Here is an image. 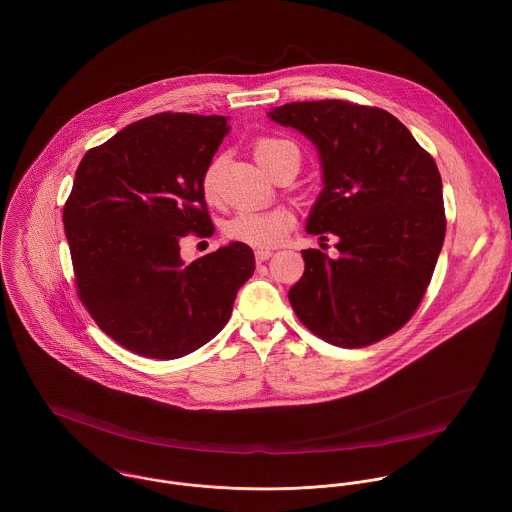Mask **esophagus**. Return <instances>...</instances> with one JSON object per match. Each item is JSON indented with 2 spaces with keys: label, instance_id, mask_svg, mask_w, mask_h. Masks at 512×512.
Instances as JSON below:
<instances>
[{
  "label": "esophagus",
  "instance_id": "obj_1",
  "mask_svg": "<svg viewBox=\"0 0 512 512\" xmlns=\"http://www.w3.org/2000/svg\"><path fill=\"white\" fill-rule=\"evenodd\" d=\"M254 254H256V262L260 264V262H266L274 252L270 248H258Z\"/></svg>",
  "mask_w": 512,
  "mask_h": 512
}]
</instances>
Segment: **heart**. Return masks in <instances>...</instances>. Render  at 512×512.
Instances as JSON below:
<instances>
[{
  "instance_id": "b5f03b06",
  "label": "heart",
  "mask_w": 512,
  "mask_h": 512,
  "mask_svg": "<svg viewBox=\"0 0 512 512\" xmlns=\"http://www.w3.org/2000/svg\"><path fill=\"white\" fill-rule=\"evenodd\" d=\"M254 157L256 161L272 173L280 163L295 159L299 165V151L295 144L286 138H274L266 136L260 138L254 144ZM224 167V159L217 155L213 157L201 175V191L209 203L219 201L220 197V173ZM290 228V217L282 211H254L244 209L232 215L224 222V236L236 242H244L248 246H274L278 244Z\"/></svg>"
}]
</instances>
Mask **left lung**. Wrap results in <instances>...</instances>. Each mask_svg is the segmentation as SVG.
<instances>
[{"label":"left lung","mask_w":512,"mask_h":512,"mask_svg":"<svg viewBox=\"0 0 512 512\" xmlns=\"http://www.w3.org/2000/svg\"><path fill=\"white\" fill-rule=\"evenodd\" d=\"M268 116L301 132L323 167L305 230L337 236L339 256L301 250L288 297L323 341L361 349L404 327L430 286L445 238L434 157L390 112L345 100L292 102ZM323 248V244H321Z\"/></svg>","instance_id":"1"}]
</instances>
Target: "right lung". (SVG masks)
Masks as SVG:
<instances>
[{
	"instance_id": "1",
	"label": "right lung",
	"mask_w": 512,
	"mask_h": 512,
	"mask_svg": "<svg viewBox=\"0 0 512 512\" xmlns=\"http://www.w3.org/2000/svg\"><path fill=\"white\" fill-rule=\"evenodd\" d=\"M224 116L161 112L92 147L63 209L76 293L96 325L147 359L185 357L226 325L254 252L230 242L185 264L179 242L215 232L201 175Z\"/></svg>"
}]
</instances>
